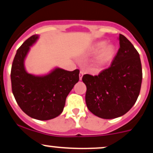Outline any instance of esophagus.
<instances>
[{
    "mask_svg": "<svg viewBox=\"0 0 153 153\" xmlns=\"http://www.w3.org/2000/svg\"><path fill=\"white\" fill-rule=\"evenodd\" d=\"M82 75H83V72L80 71V74H79V78H80V80H82Z\"/></svg>",
    "mask_w": 153,
    "mask_h": 153,
    "instance_id": "obj_1",
    "label": "esophagus"
}]
</instances>
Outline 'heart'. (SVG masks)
I'll list each match as a JSON object with an SVG mask.
<instances>
[{
  "mask_svg": "<svg viewBox=\"0 0 153 153\" xmlns=\"http://www.w3.org/2000/svg\"><path fill=\"white\" fill-rule=\"evenodd\" d=\"M101 48L96 54L92 62V68L95 70H101L109 65L114 57L116 47L113 45H106V42H99L94 45V50L97 51Z\"/></svg>",
  "mask_w": 153,
  "mask_h": 153,
  "instance_id": "heart-1",
  "label": "heart"
}]
</instances>
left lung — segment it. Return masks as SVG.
I'll return each mask as SVG.
<instances>
[{
	"label": "left lung",
	"mask_w": 153,
	"mask_h": 153,
	"mask_svg": "<svg viewBox=\"0 0 153 153\" xmlns=\"http://www.w3.org/2000/svg\"><path fill=\"white\" fill-rule=\"evenodd\" d=\"M118 52L108 68L98 75L85 74V103L91 112L102 119L125 114L140 94L143 71L140 54L124 35L119 34Z\"/></svg>",
	"instance_id": "1"
}]
</instances>
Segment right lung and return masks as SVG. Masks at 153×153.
Returning <instances> with one entry per match:
<instances>
[{
	"mask_svg": "<svg viewBox=\"0 0 153 153\" xmlns=\"http://www.w3.org/2000/svg\"><path fill=\"white\" fill-rule=\"evenodd\" d=\"M38 37L31 36L16 51L10 72L12 92L26 114L38 120H49L62 112L67 96L78 82L80 71L55 68L44 76L28 73L24 59Z\"/></svg>",
	"mask_w": 153,
	"mask_h": 153,
	"instance_id": "right-lung-1",
	"label": "right lung"
}]
</instances>
